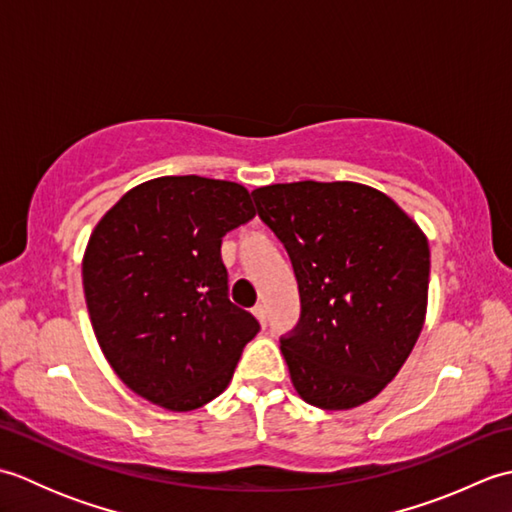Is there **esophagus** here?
Here are the masks:
<instances>
[{"label":"esophagus","mask_w":512,"mask_h":512,"mask_svg":"<svg viewBox=\"0 0 512 512\" xmlns=\"http://www.w3.org/2000/svg\"><path fill=\"white\" fill-rule=\"evenodd\" d=\"M253 314L257 317V321L262 323V328H266V321H268V312H266V308L262 306V303H259V306H255L253 308Z\"/></svg>","instance_id":"obj_1"}]
</instances>
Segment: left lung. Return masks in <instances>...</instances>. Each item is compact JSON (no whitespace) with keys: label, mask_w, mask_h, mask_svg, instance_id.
I'll list each match as a JSON object with an SVG mask.
<instances>
[{"label":"left lung","mask_w":512,"mask_h":512,"mask_svg":"<svg viewBox=\"0 0 512 512\" xmlns=\"http://www.w3.org/2000/svg\"><path fill=\"white\" fill-rule=\"evenodd\" d=\"M253 200L299 284V323L281 336L297 394L328 411L372 400L420 336L427 237L394 200L358 182L270 184Z\"/></svg>","instance_id":"left-lung-1"}]
</instances>
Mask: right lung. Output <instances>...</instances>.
<instances>
[{
	"mask_svg": "<svg viewBox=\"0 0 512 512\" xmlns=\"http://www.w3.org/2000/svg\"><path fill=\"white\" fill-rule=\"evenodd\" d=\"M253 217L242 184L165 176L127 191L96 224L85 303L107 363L138 396L191 411L231 383L259 323L228 299L220 248Z\"/></svg>",
	"mask_w": 512,
	"mask_h": 512,
	"instance_id": "add662e5",
	"label": "right lung"
}]
</instances>
